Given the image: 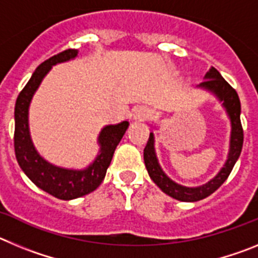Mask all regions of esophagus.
<instances>
[{
    "instance_id": "34e87169",
    "label": "esophagus",
    "mask_w": 258,
    "mask_h": 258,
    "mask_svg": "<svg viewBox=\"0 0 258 258\" xmlns=\"http://www.w3.org/2000/svg\"><path fill=\"white\" fill-rule=\"evenodd\" d=\"M151 116V111L147 107H138L133 113L134 121H145Z\"/></svg>"
}]
</instances>
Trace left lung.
Segmentation results:
<instances>
[{"instance_id":"8db88e82","label":"left lung","mask_w":258,"mask_h":258,"mask_svg":"<svg viewBox=\"0 0 258 258\" xmlns=\"http://www.w3.org/2000/svg\"><path fill=\"white\" fill-rule=\"evenodd\" d=\"M204 80L206 81H203L198 88L206 89L217 98L218 101L222 102L223 108L226 109L227 115L230 117V122H231L229 155H227L226 163L221 168L217 175L209 182H207V183L202 184V186L186 187V186H182V184L175 183L174 181H172L161 169L160 164L157 161L156 152H155L154 133H150L149 141H147V145H146L145 151H143L145 165L152 181L166 195L172 197L173 199L181 200V202H198V200L206 199L207 197H209L211 194L217 190L230 175L236 160L240 156L241 147H243L244 136H243V127H241L240 122V101H239L238 93L227 83L226 80L221 76L220 72L214 67H211V70L207 72Z\"/></svg>"}]
</instances>
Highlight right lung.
<instances>
[{
    "instance_id": "right-lung-1",
    "label": "right lung",
    "mask_w": 258,
    "mask_h": 258,
    "mask_svg": "<svg viewBox=\"0 0 258 258\" xmlns=\"http://www.w3.org/2000/svg\"><path fill=\"white\" fill-rule=\"evenodd\" d=\"M77 54L79 50L68 49L41 63L18 95L14 112V147L18 164L37 187L61 200H72L84 197L94 191L102 183L107 168L112 160L113 152L129 126L127 121L116 125H106L98 137L101 150L95 160L85 169H67L52 165L38 154L31 140L28 126V109L32 97L52 66L75 59Z\"/></svg>"
}]
</instances>
